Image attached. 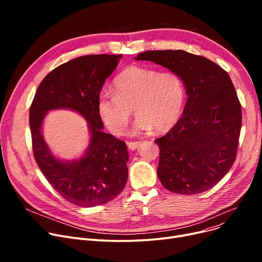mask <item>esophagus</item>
I'll return each instance as SVG.
<instances>
[{
    "label": "esophagus",
    "instance_id": "34e87169",
    "mask_svg": "<svg viewBox=\"0 0 262 262\" xmlns=\"http://www.w3.org/2000/svg\"><path fill=\"white\" fill-rule=\"evenodd\" d=\"M140 143H141V142H139V141H128V142H127V146H128L129 149L135 150L137 147H138V146L140 145Z\"/></svg>",
    "mask_w": 262,
    "mask_h": 262
}]
</instances>
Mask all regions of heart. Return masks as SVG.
Here are the masks:
<instances>
[{
  "label": "heart",
  "instance_id": "b5f03b06",
  "mask_svg": "<svg viewBox=\"0 0 262 262\" xmlns=\"http://www.w3.org/2000/svg\"><path fill=\"white\" fill-rule=\"evenodd\" d=\"M115 91L104 90L98 99V114L105 126L116 135L125 130L133 115V134L171 129L180 119L185 104L182 77L173 71L129 66L114 81Z\"/></svg>",
  "mask_w": 262,
  "mask_h": 262
}]
</instances>
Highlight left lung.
<instances>
[{
	"instance_id": "obj_1",
	"label": "left lung",
	"mask_w": 262,
	"mask_h": 262,
	"mask_svg": "<svg viewBox=\"0 0 262 262\" xmlns=\"http://www.w3.org/2000/svg\"><path fill=\"white\" fill-rule=\"evenodd\" d=\"M135 59L177 73L188 96L182 118L155 140L162 186L184 195L209 190L232 167L241 130V104L228 73L208 58L183 50L147 51Z\"/></svg>"
}]
</instances>
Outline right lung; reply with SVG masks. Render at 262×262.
Listing matches in <instances>:
<instances>
[{"label": "right lung", "mask_w": 262, "mask_h": 262, "mask_svg": "<svg viewBox=\"0 0 262 262\" xmlns=\"http://www.w3.org/2000/svg\"><path fill=\"white\" fill-rule=\"evenodd\" d=\"M121 57L87 55L58 66L40 82L30 109L33 152L38 167L64 200L79 207L110 202L127 182V146L103 132L104 124L98 114L100 92ZM56 108L72 110L89 122L90 144L77 160L56 158L44 141L43 120L49 111Z\"/></svg>", "instance_id": "obj_1"}]
</instances>
